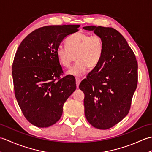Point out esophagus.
<instances>
[{
  "label": "esophagus",
  "instance_id": "obj_1",
  "mask_svg": "<svg viewBox=\"0 0 152 152\" xmlns=\"http://www.w3.org/2000/svg\"><path fill=\"white\" fill-rule=\"evenodd\" d=\"M80 82H81V80H80V79H79V78H76V83L77 88H79V85H80Z\"/></svg>",
  "mask_w": 152,
  "mask_h": 152
}]
</instances>
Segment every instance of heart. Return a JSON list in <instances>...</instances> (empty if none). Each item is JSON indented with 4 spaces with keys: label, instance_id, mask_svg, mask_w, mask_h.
Returning <instances> with one entry per match:
<instances>
[{
    "label": "heart",
    "instance_id": "b5f03b06",
    "mask_svg": "<svg viewBox=\"0 0 152 152\" xmlns=\"http://www.w3.org/2000/svg\"><path fill=\"white\" fill-rule=\"evenodd\" d=\"M66 46H59L56 50L58 61L61 65L68 68L74 60L76 63L68 71L69 75L79 77L89 69L99 65L103 56L104 42L98 34L90 35L78 32L70 35L66 39Z\"/></svg>",
    "mask_w": 152,
    "mask_h": 152
}]
</instances>
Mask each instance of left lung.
<instances>
[{"instance_id":"obj_1","label":"left lung","mask_w":152,"mask_h":152,"mask_svg":"<svg viewBox=\"0 0 152 152\" xmlns=\"http://www.w3.org/2000/svg\"><path fill=\"white\" fill-rule=\"evenodd\" d=\"M104 40L99 65L80 83L84 93L87 120L99 129H108L128 114L138 83V64L125 38L112 27L87 26Z\"/></svg>"}]
</instances>
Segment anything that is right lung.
Here are the masks:
<instances>
[{"mask_svg": "<svg viewBox=\"0 0 152 152\" xmlns=\"http://www.w3.org/2000/svg\"><path fill=\"white\" fill-rule=\"evenodd\" d=\"M79 25H49L34 30L24 38L12 64L15 98L24 116L38 127H48L59 120L64 103L76 89L70 75L63 71L56 50Z\"/></svg>", "mask_w": 152, "mask_h": 152, "instance_id": "right-lung-1", "label": "right lung"}]
</instances>
